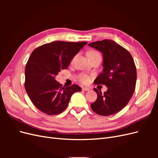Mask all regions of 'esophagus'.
I'll use <instances>...</instances> for the list:
<instances>
[{"label":"esophagus","instance_id":"esophagus-1","mask_svg":"<svg viewBox=\"0 0 158 158\" xmlns=\"http://www.w3.org/2000/svg\"><path fill=\"white\" fill-rule=\"evenodd\" d=\"M82 90L83 91H89V90H90V88H87V87H84V88H82Z\"/></svg>","mask_w":158,"mask_h":158}]
</instances>
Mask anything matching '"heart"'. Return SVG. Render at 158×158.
I'll list each match as a JSON object with an SVG mask.
<instances>
[{"mask_svg": "<svg viewBox=\"0 0 158 158\" xmlns=\"http://www.w3.org/2000/svg\"><path fill=\"white\" fill-rule=\"evenodd\" d=\"M95 55H100V54L97 51H89L88 52V56H95ZM90 78L88 76L85 75V74H83L80 77V80L81 82H82L83 84H88V82H90Z\"/></svg>", "mask_w": 158, "mask_h": 158, "instance_id": "1", "label": "heart"}]
</instances>
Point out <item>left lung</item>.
<instances>
[{
	"label": "left lung",
	"mask_w": 158,
	"mask_h": 158,
	"mask_svg": "<svg viewBox=\"0 0 158 158\" xmlns=\"http://www.w3.org/2000/svg\"><path fill=\"white\" fill-rule=\"evenodd\" d=\"M88 46L103 54V71L95 84L107 87L103 94L94 89L98 98L91 108L99 115H112L127 106L135 92L137 77L135 62L130 52L113 40L95 41Z\"/></svg>",
	"instance_id": "left-lung-1"
}]
</instances>
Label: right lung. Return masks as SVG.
I'll return each instance as SVG.
<instances>
[{
	"mask_svg": "<svg viewBox=\"0 0 158 158\" xmlns=\"http://www.w3.org/2000/svg\"><path fill=\"white\" fill-rule=\"evenodd\" d=\"M87 44L52 41L31 52L25 69V89L40 111L49 115L58 114L67 107L72 95L82 90L76 84L63 87L55 76L67 69L74 56Z\"/></svg>",
	"mask_w": 158,
	"mask_h": 158,
	"instance_id": "obj_1",
	"label": "right lung"
}]
</instances>
